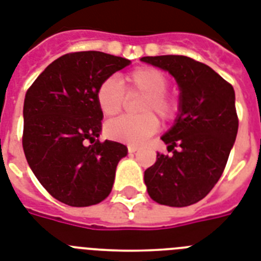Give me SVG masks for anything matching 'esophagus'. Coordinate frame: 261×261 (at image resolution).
Wrapping results in <instances>:
<instances>
[{"mask_svg": "<svg viewBox=\"0 0 261 261\" xmlns=\"http://www.w3.org/2000/svg\"><path fill=\"white\" fill-rule=\"evenodd\" d=\"M127 150H128V152H130V154H134L138 148L135 147V146H128V147H127Z\"/></svg>", "mask_w": 261, "mask_h": 261, "instance_id": "esophagus-1", "label": "esophagus"}]
</instances>
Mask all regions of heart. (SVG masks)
<instances>
[{"mask_svg":"<svg viewBox=\"0 0 261 261\" xmlns=\"http://www.w3.org/2000/svg\"><path fill=\"white\" fill-rule=\"evenodd\" d=\"M122 86L115 76H109L100 83L95 98L105 117H115L124 107V92L128 95L141 94L143 99L138 106L137 118L122 117L107 122L105 134L113 141L139 144L158 130L156 114L164 122L172 120L179 110L178 99L167 94L168 80L163 71L154 67H137L122 78Z\"/></svg>","mask_w":261,"mask_h":261,"instance_id":"heart-1","label":"heart"}]
</instances>
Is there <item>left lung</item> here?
I'll return each mask as SVG.
<instances>
[{"instance_id": "8db88e82", "label": "left lung", "mask_w": 261, "mask_h": 261, "mask_svg": "<svg viewBox=\"0 0 261 261\" xmlns=\"http://www.w3.org/2000/svg\"><path fill=\"white\" fill-rule=\"evenodd\" d=\"M167 70L180 89L179 114L162 137L168 152L144 171L150 198L159 204L187 207L208 195L222 176L238 134L235 91L216 71L185 56L143 57Z\"/></svg>"}]
</instances>
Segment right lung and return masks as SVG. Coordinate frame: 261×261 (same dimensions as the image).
<instances>
[{"mask_svg":"<svg viewBox=\"0 0 261 261\" xmlns=\"http://www.w3.org/2000/svg\"><path fill=\"white\" fill-rule=\"evenodd\" d=\"M128 63L102 51L69 53L50 63L26 91V161L46 191L65 204H98L111 192L127 147L98 139L103 114L95 94L100 83Z\"/></svg>","mask_w":261,"mask_h":261,"instance_id":"1","label":"right lung"}]
</instances>
